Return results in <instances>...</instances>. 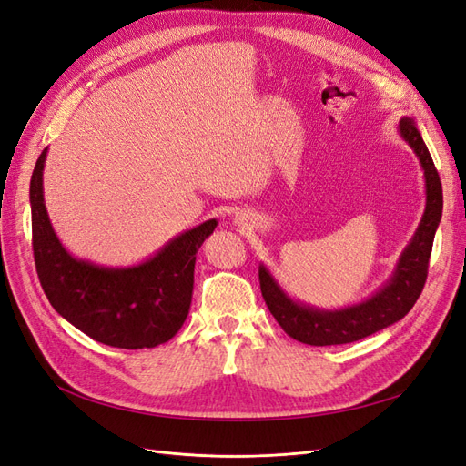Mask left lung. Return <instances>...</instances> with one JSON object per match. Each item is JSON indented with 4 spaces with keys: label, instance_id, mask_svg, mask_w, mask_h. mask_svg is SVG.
I'll list each match as a JSON object with an SVG mask.
<instances>
[{
    "label": "left lung",
    "instance_id": "1",
    "mask_svg": "<svg viewBox=\"0 0 466 466\" xmlns=\"http://www.w3.org/2000/svg\"><path fill=\"white\" fill-rule=\"evenodd\" d=\"M399 132L404 142L414 149L421 171H424L426 209L414 237L402 250L397 268L383 288H379L371 298L361 303L334 309V311H322V309L291 299L279 288L270 270L264 264L258 266L262 298L279 327L293 340L309 346H334L361 340V338L383 330L408 315L424 289L433 237L441 221L443 190L431 155L414 120L402 116Z\"/></svg>",
    "mask_w": 466,
    "mask_h": 466
}]
</instances>
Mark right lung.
<instances>
[{
  "mask_svg": "<svg viewBox=\"0 0 466 466\" xmlns=\"http://www.w3.org/2000/svg\"><path fill=\"white\" fill-rule=\"evenodd\" d=\"M48 147L31 177L33 252L50 305L93 340L124 350L168 342L185 324L194 289L196 252L218 228L208 219L171 238L136 266L108 268L69 255L56 235L42 190Z\"/></svg>",
  "mask_w": 466,
  "mask_h": 466,
  "instance_id": "right-lung-1",
  "label": "right lung"
}]
</instances>
